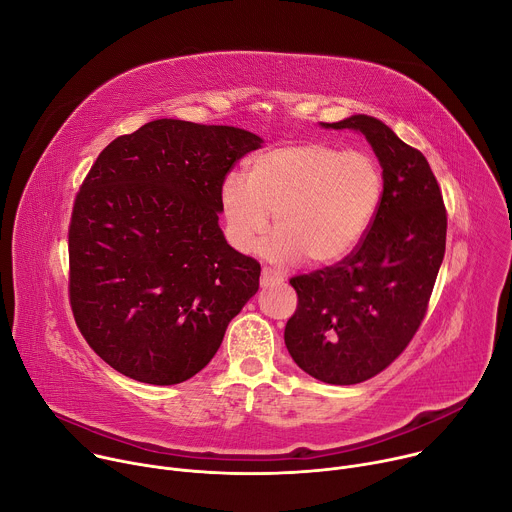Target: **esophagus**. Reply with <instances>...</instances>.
I'll list each match as a JSON object with an SVG mask.
<instances>
[{"label": "esophagus", "mask_w": 512, "mask_h": 512, "mask_svg": "<svg viewBox=\"0 0 512 512\" xmlns=\"http://www.w3.org/2000/svg\"><path fill=\"white\" fill-rule=\"evenodd\" d=\"M281 281H283V275H281V273L273 271L271 267H263V271H261V285H263V287L279 285Z\"/></svg>", "instance_id": "1"}]
</instances>
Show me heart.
Returning <instances> with one entry per match:
<instances>
[{
	"label": "heart",
	"mask_w": 512,
	"mask_h": 512,
	"mask_svg": "<svg viewBox=\"0 0 512 512\" xmlns=\"http://www.w3.org/2000/svg\"><path fill=\"white\" fill-rule=\"evenodd\" d=\"M383 192V170L373 154L306 141L255 156L245 178L229 174L221 202L239 249L255 247L273 212L271 257L332 263L369 233Z\"/></svg>",
	"instance_id": "b5f03b06"
}]
</instances>
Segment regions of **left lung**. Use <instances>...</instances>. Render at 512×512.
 <instances>
[{
    "label": "left lung",
    "mask_w": 512,
    "mask_h": 512,
    "mask_svg": "<svg viewBox=\"0 0 512 512\" xmlns=\"http://www.w3.org/2000/svg\"><path fill=\"white\" fill-rule=\"evenodd\" d=\"M381 162L385 192L369 233L338 263L291 277L298 308L285 346L298 367L330 385L369 381L419 330L446 253L448 212L425 156L383 121L352 115Z\"/></svg>",
    "instance_id": "1"
}]
</instances>
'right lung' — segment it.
Masks as SVG:
<instances>
[{"label":"right lung","mask_w":512,"mask_h":512,"mask_svg":"<svg viewBox=\"0 0 512 512\" xmlns=\"http://www.w3.org/2000/svg\"><path fill=\"white\" fill-rule=\"evenodd\" d=\"M259 145L245 129L158 119L91 166L68 225V300L117 373L188 381L255 296L261 265L225 241L218 212L227 174Z\"/></svg>","instance_id":"right-lung-1"}]
</instances>
